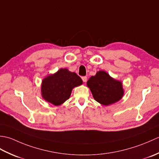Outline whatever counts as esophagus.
Here are the masks:
<instances>
[{
  "label": "esophagus",
  "mask_w": 159,
  "mask_h": 159,
  "mask_svg": "<svg viewBox=\"0 0 159 159\" xmlns=\"http://www.w3.org/2000/svg\"><path fill=\"white\" fill-rule=\"evenodd\" d=\"M87 78L86 76H82V80L83 82H85V83L87 82Z\"/></svg>",
  "instance_id": "esophagus-1"
}]
</instances>
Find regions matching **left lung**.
Segmentation results:
<instances>
[{"label": "left lung", "mask_w": 159, "mask_h": 159, "mask_svg": "<svg viewBox=\"0 0 159 159\" xmlns=\"http://www.w3.org/2000/svg\"><path fill=\"white\" fill-rule=\"evenodd\" d=\"M93 98L103 105H110L119 101L124 95L122 83L115 80L104 71H99L87 82Z\"/></svg>", "instance_id": "obj_1"}]
</instances>
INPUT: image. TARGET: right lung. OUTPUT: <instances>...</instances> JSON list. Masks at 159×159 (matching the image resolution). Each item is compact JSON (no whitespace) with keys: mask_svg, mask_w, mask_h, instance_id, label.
Here are the masks:
<instances>
[{"mask_svg":"<svg viewBox=\"0 0 159 159\" xmlns=\"http://www.w3.org/2000/svg\"><path fill=\"white\" fill-rule=\"evenodd\" d=\"M82 84V79L76 73L66 68L60 69L43 79L42 96L47 102L59 106L70 98L74 87Z\"/></svg>","mask_w":159,"mask_h":159,"instance_id":"obj_1","label":"right lung"}]
</instances>
